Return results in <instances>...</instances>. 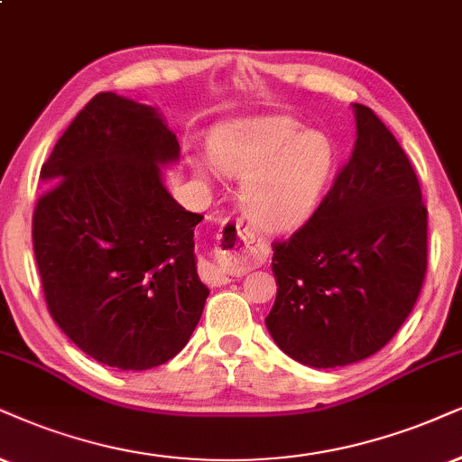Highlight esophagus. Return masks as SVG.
Returning a JSON list of instances; mask_svg holds the SVG:
<instances>
[{
	"mask_svg": "<svg viewBox=\"0 0 462 462\" xmlns=\"http://www.w3.org/2000/svg\"><path fill=\"white\" fill-rule=\"evenodd\" d=\"M264 254L266 245L254 230L243 226V221H226L215 247L217 262L202 264L200 274L208 285H226L235 274H243L258 266Z\"/></svg>",
	"mask_w": 462,
	"mask_h": 462,
	"instance_id": "obj_1",
	"label": "esophagus"
}]
</instances>
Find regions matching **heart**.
Here are the masks:
<instances>
[{
	"mask_svg": "<svg viewBox=\"0 0 462 462\" xmlns=\"http://www.w3.org/2000/svg\"><path fill=\"white\" fill-rule=\"evenodd\" d=\"M213 166L243 179L238 202L255 226L290 230L315 211L335 166V143L285 115L232 121L208 138ZM196 172L207 171L196 163Z\"/></svg>",
	"mask_w": 462,
	"mask_h": 462,
	"instance_id": "1",
	"label": "heart"
}]
</instances>
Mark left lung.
I'll return each instance as SVG.
<instances>
[{
	"instance_id": "1",
	"label": "left lung",
	"mask_w": 462,
	"mask_h": 462,
	"mask_svg": "<svg viewBox=\"0 0 462 462\" xmlns=\"http://www.w3.org/2000/svg\"><path fill=\"white\" fill-rule=\"evenodd\" d=\"M356 143L318 211L274 243L277 299L266 328L313 369L369 358L416 305L426 273V207L393 132L354 104Z\"/></svg>"
}]
</instances>
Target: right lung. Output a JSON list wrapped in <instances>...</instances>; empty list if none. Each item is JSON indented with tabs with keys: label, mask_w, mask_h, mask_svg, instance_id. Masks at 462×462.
<instances>
[{
	"label": "right lung",
	"mask_w": 462,
	"mask_h": 462,
	"mask_svg": "<svg viewBox=\"0 0 462 462\" xmlns=\"http://www.w3.org/2000/svg\"><path fill=\"white\" fill-rule=\"evenodd\" d=\"M179 140L147 104L97 93L57 140L33 211L44 299L87 356L121 371L174 358L200 322L208 288L194 227L163 183Z\"/></svg>",
	"instance_id": "obj_1"
}]
</instances>
